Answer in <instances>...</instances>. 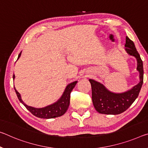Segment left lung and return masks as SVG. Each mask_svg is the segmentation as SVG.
I'll use <instances>...</instances> for the list:
<instances>
[{
  "mask_svg": "<svg viewBox=\"0 0 148 148\" xmlns=\"http://www.w3.org/2000/svg\"><path fill=\"white\" fill-rule=\"evenodd\" d=\"M125 47L126 53L136 59V70L139 72L140 82L125 92L114 93L108 90L103 84L93 79H89L91 86L93 106L99 113L114 115L125 112L138 97L142 88L144 80L142 60L135 47L134 42L127 36L126 37Z\"/></svg>",
  "mask_w": 148,
  "mask_h": 148,
  "instance_id": "obj_1",
  "label": "left lung"
}]
</instances>
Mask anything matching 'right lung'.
<instances>
[{
	"instance_id": "add662e5",
	"label": "right lung",
	"mask_w": 148,
	"mask_h": 148,
	"mask_svg": "<svg viewBox=\"0 0 148 148\" xmlns=\"http://www.w3.org/2000/svg\"><path fill=\"white\" fill-rule=\"evenodd\" d=\"M21 53L22 51L18 55V59L20 57ZM15 78V75L14 74L13 76V79ZM78 81H75L73 82L70 83L68 84L66 87L65 90L63 92L62 95H61L59 99H58L57 101L54 103L53 104H51L47 106L42 107V108H36L33 107L31 106H28L23 101L21 97V95L20 93L16 90L14 87V90L16 93V95L18 96V99L26 107V109L32 113L38 118L41 119H53L56 118V117L60 116L64 114L66 112L68 108L69 107L70 105V93L73 90V88L76 85Z\"/></svg>"
}]
</instances>
